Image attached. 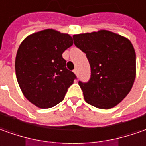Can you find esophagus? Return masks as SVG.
<instances>
[{
	"mask_svg": "<svg viewBox=\"0 0 146 146\" xmlns=\"http://www.w3.org/2000/svg\"><path fill=\"white\" fill-rule=\"evenodd\" d=\"M73 73H75V74H77V69H73Z\"/></svg>",
	"mask_w": 146,
	"mask_h": 146,
	"instance_id": "34e87169",
	"label": "esophagus"
}]
</instances>
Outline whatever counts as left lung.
<instances>
[{
  "label": "left lung",
  "instance_id": "8db88e82",
  "mask_svg": "<svg viewBox=\"0 0 146 146\" xmlns=\"http://www.w3.org/2000/svg\"><path fill=\"white\" fill-rule=\"evenodd\" d=\"M91 68L88 82L79 81L86 102L102 110L116 106L131 90L136 77V53L129 40L108 30L73 35Z\"/></svg>",
  "mask_w": 146,
  "mask_h": 146
}]
</instances>
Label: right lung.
<instances>
[{
  "label": "right lung",
  "instance_id": "right-lung-1",
  "mask_svg": "<svg viewBox=\"0 0 146 146\" xmlns=\"http://www.w3.org/2000/svg\"><path fill=\"white\" fill-rule=\"evenodd\" d=\"M73 44L69 34L48 29L28 36L20 44L16 76L24 96L36 106L48 109L62 102L77 78L62 57Z\"/></svg>",
  "mask_w": 146,
  "mask_h": 146
}]
</instances>
